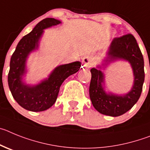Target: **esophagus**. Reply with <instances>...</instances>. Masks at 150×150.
<instances>
[{
  "label": "esophagus",
  "instance_id": "esophagus-1",
  "mask_svg": "<svg viewBox=\"0 0 150 150\" xmlns=\"http://www.w3.org/2000/svg\"><path fill=\"white\" fill-rule=\"evenodd\" d=\"M82 64H83V66L85 68H90L93 66L92 60L89 57H83V60H82Z\"/></svg>",
  "mask_w": 150,
  "mask_h": 150
}]
</instances>
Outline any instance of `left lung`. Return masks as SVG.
Returning <instances> with one entry per match:
<instances>
[{
  "mask_svg": "<svg viewBox=\"0 0 150 150\" xmlns=\"http://www.w3.org/2000/svg\"><path fill=\"white\" fill-rule=\"evenodd\" d=\"M117 60L129 62L133 71L134 82L127 94H116L105 90V77L101 69ZM144 68V57L134 36L129 33L114 38L102 64L90 69L92 76L89 93L96 110L110 117L122 115L130 110L141 96L145 77Z\"/></svg>",
  "mask_w": 150,
  "mask_h": 150,
  "instance_id": "8db88e82",
  "label": "left lung"
}]
</instances>
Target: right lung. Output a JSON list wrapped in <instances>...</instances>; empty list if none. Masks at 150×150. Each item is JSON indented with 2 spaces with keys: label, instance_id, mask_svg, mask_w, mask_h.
Returning <instances> with one entry per match:
<instances>
[{
  "label": "right lung",
  "instance_id": "add662e5",
  "mask_svg": "<svg viewBox=\"0 0 150 150\" xmlns=\"http://www.w3.org/2000/svg\"><path fill=\"white\" fill-rule=\"evenodd\" d=\"M60 20L47 18L42 20L30 33L25 36L16 46L10 59L8 84L15 100L28 110L43 111L55 103L63 82L81 68V62L63 64L57 67L48 77L37 84H28L24 77L28 72L27 60L30 54L40 46L44 30L60 24Z\"/></svg>",
  "mask_w": 150,
  "mask_h": 150
}]
</instances>
